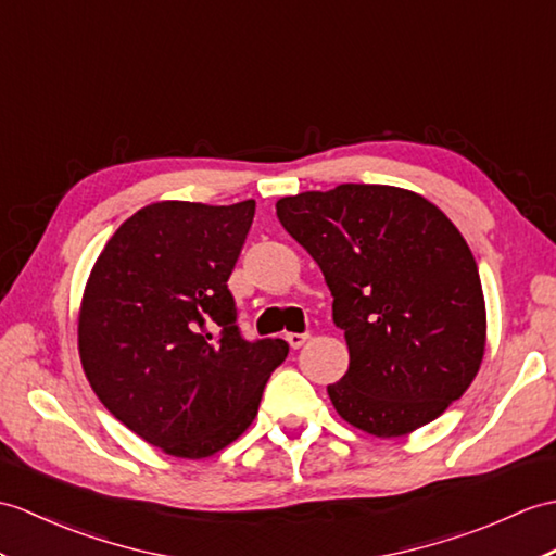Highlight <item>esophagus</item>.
Returning a JSON list of instances; mask_svg holds the SVG:
<instances>
[{
  "instance_id": "esophagus-1",
  "label": "esophagus",
  "mask_w": 556,
  "mask_h": 556,
  "mask_svg": "<svg viewBox=\"0 0 556 556\" xmlns=\"http://www.w3.org/2000/svg\"><path fill=\"white\" fill-rule=\"evenodd\" d=\"M307 339H309V333H293V331L287 333V341L291 348H301Z\"/></svg>"
}]
</instances>
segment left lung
Returning <instances> with one entry per match:
<instances>
[{
    "mask_svg": "<svg viewBox=\"0 0 556 556\" xmlns=\"http://www.w3.org/2000/svg\"><path fill=\"white\" fill-rule=\"evenodd\" d=\"M315 257L351 365L327 386L355 429L379 438L438 419L479 374L485 301L459 229L431 201L386 185H339L277 201Z\"/></svg>",
    "mask_w": 556,
    "mask_h": 556,
    "instance_id": "8db88e82",
    "label": "left lung"
}]
</instances>
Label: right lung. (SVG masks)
Segmentation results:
<instances>
[{"label":"right lung","mask_w":556,"mask_h":556,"mask_svg":"<svg viewBox=\"0 0 556 556\" xmlns=\"http://www.w3.org/2000/svg\"><path fill=\"white\" fill-rule=\"evenodd\" d=\"M255 201H159L115 229L87 279L77 348L111 415L182 459L211 457L249 429L289 353L247 341L227 279Z\"/></svg>","instance_id":"1"}]
</instances>
